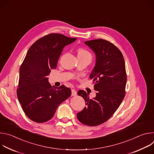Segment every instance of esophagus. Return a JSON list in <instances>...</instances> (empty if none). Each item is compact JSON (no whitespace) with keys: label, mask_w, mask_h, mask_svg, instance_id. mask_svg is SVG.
<instances>
[{"label":"esophagus","mask_w":154,"mask_h":154,"mask_svg":"<svg viewBox=\"0 0 154 154\" xmlns=\"http://www.w3.org/2000/svg\"><path fill=\"white\" fill-rule=\"evenodd\" d=\"M77 93L75 90H74V89L71 90V96H75L77 95Z\"/></svg>","instance_id":"34e87169"}]
</instances>
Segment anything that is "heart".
<instances>
[{
    "mask_svg": "<svg viewBox=\"0 0 154 154\" xmlns=\"http://www.w3.org/2000/svg\"><path fill=\"white\" fill-rule=\"evenodd\" d=\"M77 57L78 58H82V57H91V55L90 52L88 51L86 49L80 48L77 49Z\"/></svg>",
    "mask_w": 154,
    "mask_h": 154,
    "instance_id": "b5f03b06",
    "label": "heart"
}]
</instances>
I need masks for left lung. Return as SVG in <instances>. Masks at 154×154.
Returning <instances> with one entry per match:
<instances>
[{
    "label": "left lung",
    "instance_id": "obj_1",
    "mask_svg": "<svg viewBox=\"0 0 154 154\" xmlns=\"http://www.w3.org/2000/svg\"><path fill=\"white\" fill-rule=\"evenodd\" d=\"M85 44L96 54V64L90 79L95 82L96 96L90 99L83 90L78 91L86 106L77 115L83 124L100 125L110 118L125 94L127 75L125 61L119 49L113 43L103 39L87 41Z\"/></svg>",
    "mask_w": 154,
    "mask_h": 154
}]
</instances>
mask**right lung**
Returning <instances> with one entry per match:
<instances>
[{
    "label": "right lung",
    "mask_w": 154,
    "mask_h": 154,
    "mask_svg": "<svg viewBox=\"0 0 154 154\" xmlns=\"http://www.w3.org/2000/svg\"><path fill=\"white\" fill-rule=\"evenodd\" d=\"M77 39L59 33H51L35 41L29 48L19 69L17 96L26 116L42 123L54 116L58 105L70 97L69 88H53L48 76L55 69L66 46Z\"/></svg>",
    "instance_id": "1"
}]
</instances>
